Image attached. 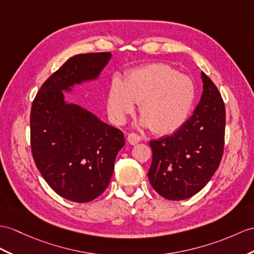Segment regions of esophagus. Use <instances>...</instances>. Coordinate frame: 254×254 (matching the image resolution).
<instances>
[{
	"instance_id": "esophagus-1",
	"label": "esophagus",
	"mask_w": 254,
	"mask_h": 254,
	"mask_svg": "<svg viewBox=\"0 0 254 254\" xmlns=\"http://www.w3.org/2000/svg\"><path fill=\"white\" fill-rule=\"evenodd\" d=\"M140 135L139 134H137V133H134V132H130V133H128V137H127V141L129 142V143L130 144H132V145H134V144H137L138 142H140Z\"/></svg>"
}]
</instances>
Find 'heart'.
<instances>
[{
    "label": "heart",
    "mask_w": 254,
    "mask_h": 254,
    "mask_svg": "<svg viewBox=\"0 0 254 254\" xmlns=\"http://www.w3.org/2000/svg\"><path fill=\"white\" fill-rule=\"evenodd\" d=\"M195 87L190 78L164 64H152L129 71L124 82H111L107 108L117 125L134 112V102L143 117L141 124L154 133L169 134L178 130L190 113Z\"/></svg>",
    "instance_id": "1"
}]
</instances>
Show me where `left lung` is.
I'll return each instance as SVG.
<instances>
[{"label":"left lung","instance_id":"8db88e82","mask_svg":"<svg viewBox=\"0 0 254 254\" xmlns=\"http://www.w3.org/2000/svg\"><path fill=\"white\" fill-rule=\"evenodd\" d=\"M203 91L193 115L171 135L152 140L148 180L170 200L194 196L210 181L223 156L225 106L219 89L201 73Z\"/></svg>","mask_w":254,"mask_h":254}]
</instances>
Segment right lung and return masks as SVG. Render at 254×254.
<instances>
[{
  "mask_svg": "<svg viewBox=\"0 0 254 254\" xmlns=\"http://www.w3.org/2000/svg\"><path fill=\"white\" fill-rule=\"evenodd\" d=\"M111 57V53L71 57L45 80L31 107L34 163L49 187L72 201L88 202L106 190L125 139L89 111L65 103L63 90L98 77Z\"/></svg>",
  "mask_w": 254,
  "mask_h": 254,
  "instance_id": "1",
  "label": "right lung"
}]
</instances>
